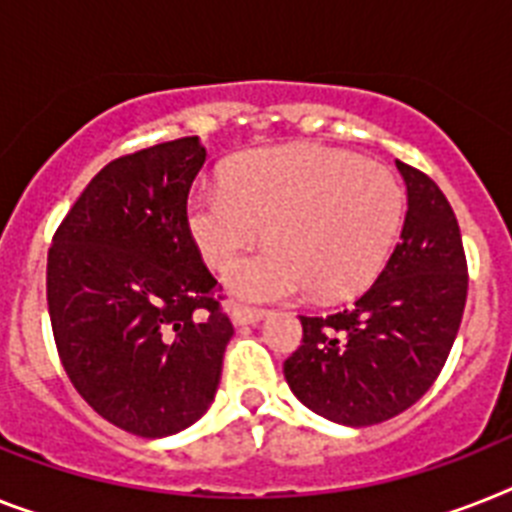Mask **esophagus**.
I'll list each match as a JSON object with an SVG mask.
<instances>
[{"mask_svg": "<svg viewBox=\"0 0 512 512\" xmlns=\"http://www.w3.org/2000/svg\"><path fill=\"white\" fill-rule=\"evenodd\" d=\"M266 316L264 308H251V306H232L230 319L235 327H246V324H259Z\"/></svg>", "mask_w": 512, "mask_h": 512, "instance_id": "34e87169", "label": "esophagus"}]
</instances>
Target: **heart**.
Segmentation results:
<instances>
[{
	"mask_svg": "<svg viewBox=\"0 0 512 512\" xmlns=\"http://www.w3.org/2000/svg\"><path fill=\"white\" fill-rule=\"evenodd\" d=\"M405 193L395 172L316 143L264 146L190 193L185 222L201 259L225 269L266 232L269 246L227 272L232 293L277 301L311 287L345 298L369 285L398 243Z\"/></svg>",
	"mask_w": 512,
	"mask_h": 512,
	"instance_id": "1",
	"label": "heart"
}]
</instances>
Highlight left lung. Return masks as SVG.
Listing matches in <instances>:
<instances>
[{
	"label": "left lung",
	"instance_id": "8db88e82",
	"mask_svg": "<svg viewBox=\"0 0 512 512\" xmlns=\"http://www.w3.org/2000/svg\"><path fill=\"white\" fill-rule=\"evenodd\" d=\"M408 190L400 243L350 308L301 316L285 379L306 408L345 426L382 424L434 384L458 335L468 266L458 219L432 177L398 162Z\"/></svg>",
	"mask_w": 512,
	"mask_h": 512
}]
</instances>
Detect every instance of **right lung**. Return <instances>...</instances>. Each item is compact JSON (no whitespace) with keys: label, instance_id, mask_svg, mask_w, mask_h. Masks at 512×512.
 Masks as SVG:
<instances>
[{"label":"right lung","instance_id":"add662e5","mask_svg":"<svg viewBox=\"0 0 512 512\" xmlns=\"http://www.w3.org/2000/svg\"><path fill=\"white\" fill-rule=\"evenodd\" d=\"M198 135L109 162L57 227L46 303L80 398L138 437H170L209 411L232 324L190 238Z\"/></svg>","mask_w":512,"mask_h":512}]
</instances>
